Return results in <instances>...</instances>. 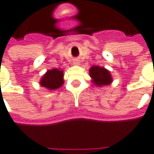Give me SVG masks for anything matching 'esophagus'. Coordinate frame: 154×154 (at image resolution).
<instances>
[{"instance_id":"esophagus-1","label":"esophagus","mask_w":154,"mask_h":154,"mask_svg":"<svg viewBox=\"0 0 154 154\" xmlns=\"http://www.w3.org/2000/svg\"><path fill=\"white\" fill-rule=\"evenodd\" d=\"M75 64H77V63H75Z\"/></svg>"}]
</instances>
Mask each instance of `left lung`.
<instances>
[{"label": "left lung", "instance_id": "left-lung-1", "mask_svg": "<svg viewBox=\"0 0 154 154\" xmlns=\"http://www.w3.org/2000/svg\"><path fill=\"white\" fill-rule=\"evenodd\" d=\"M90 76L92 78L93 83L97 86H105L111 83L112 77L107 69L97 66H93L90 68Z\"/></svg>", "mask_w": 154, "mask_h": 154}]
</instances>
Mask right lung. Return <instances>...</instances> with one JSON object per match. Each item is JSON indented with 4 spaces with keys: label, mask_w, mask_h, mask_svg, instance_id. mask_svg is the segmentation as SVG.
I'll list each match as a JSON object with an SVG mask.
<instances>
[{
    "label": "right lung",
    "mask_w": 154,
    "mask_h": 154,
    "mask_svg": "<svg viewBox=\"0 0 154 154\" xmlns=\"http://www.w3.org/2000/svg\"><path fill=\"white\" fill-rule=\"evenodd\" d=\"M40 84L50 90L57 89L63 84V72L57 68L48 70L42 78Z\"/></svg>",
    "instance_id": "right-lung-1"
}]
</instances>
